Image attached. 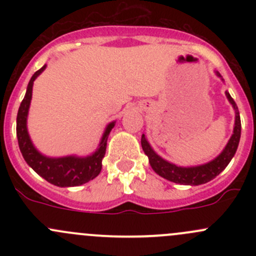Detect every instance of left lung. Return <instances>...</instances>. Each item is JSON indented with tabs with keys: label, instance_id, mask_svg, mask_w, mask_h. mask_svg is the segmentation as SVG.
Segmentation results:
<instances>
[{
	"label": "left lung",
	"instance_id": "obj_1",
	"mask_svg": "<svg viewBox=\"0 0 256 256\" xmlns=\"http://www.w3.org/2000/svg\"><path fill=\"white\" fill-rule=\"evenodd\" d=\"M216 76H220V74L216 72ZM226 98H228L229 102L233 105L234 110H236V124H234V131L232 135L230 140L226 144V148L222 151V154L218 157L213 160V161L208 162V164H200V166H193V167H180L174 164H170L168 161L160 157L156 152L152 150L150 144L147 142L146 138L142 134L141 138V146L144 154L148 157L150 164H151L152 170L156 172L158 176L166 178V180H171V182L180 183V184H190V186H198L207 183L216 178L228 166L229 162L232 161L233 156L236 154V148H238L239 140H240V132H242V124H240V115L238 106H236V102L233 98L230 96L228 92H226Z\"/></svg>",
	"mask_w": 256,
	"mask_h": 256
}]
</instances>
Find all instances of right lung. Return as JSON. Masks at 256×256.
<instances>
[{"label": "right lung", "instance_id": "obj_1", "mask_svg": "<svg viewBox=\"0 0 256 256\" xmlns=\"http://www.w3.org/2000/svg\"><path fill=\"white\" fill-rule=\"evenodd\" d=\"M46 69L43 66L40 70L36 72L28 82L27 92L23 98L17 114V138L20 154L27 162L40 177L49 183L58 187H74L84 184L90 180H94L102 171V161L106 151V142L110 131L115 126V122H110L105 128V132L100 141L99 147L92 154L86 157L66 156L59 158H52L37 151L30 141L27 131V115L30 110V99H32L33 82Z\"/></svg>", "mask_w": 256, "mask_h": 256}]
</instances>
